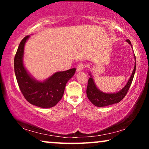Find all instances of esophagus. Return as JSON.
I'll use <instances>...</instances> for the list:
<instances>
[{
    "mask_svg": "<svg viewBox=\"0 0 149 149\" xmlns=\"http://www.w3.org/2000/svg\"><path fill=\"white\" fill-rule=\"evenodd\" d=\"M85 67V64H83V63H80V64H79L78 66H77V70L78 72H79V71H81L82 70H83V68H84Z\"/></svg>",
    "mask_w": 149,
    "mask_h": 149,
    "instance_id": "34e87169",
    "label": "esophagus"
}]
</instances>
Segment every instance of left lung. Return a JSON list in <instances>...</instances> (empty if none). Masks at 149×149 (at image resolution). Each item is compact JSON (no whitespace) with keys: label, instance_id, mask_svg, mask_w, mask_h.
<instances>
[{"label":"left lung","instance_id":"obj_1","mask_svg":"<svg viewBox=\"0 0 149 149\" xmlns=\"http://www.w3.org/2000/svg\"><path fill=\"white\" fill-rule=\"evenodd\" d=\"M126 40H127V42H128V43H130V45L132 44L129 39H127ZM136 67V61L135 62L134 69L127 83L121 91L115 93H106L100 91L97 88L96 86H95L94 81H93V79L91 78V74H89L91 77L88 79V83H87V87L86 90L87 95L88 99L93 105L96 106L97 107H107V106L119 102L120 101H121L125 97L127 93L128 92V90H129L130 86H131V84L134 77V74H135Z\"/></svg>","mask_w":149,"mask_h":149}]
</instances>
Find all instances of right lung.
Returning <instances> with one entry per match:
<instances>
[{
  "label": "right lung",
  "mask_w": 149,
  "mask_h": 149,
  "mask_svg": "<svg viewBox=\"0 0 149 149\" xmlns=\"http://www.w3.org/2000/svg\"><path fill=\"white\" fill-rule=\"evenodd\" d=\"M29 36L20 42L14 58V70L18 85L26 100L40 108L54 107L62 99L66 83L74 75L76 68L57 72L43 82L32 78L24 68L23 56L24 45Z\"/></svg>",
  "instance_id": "right-lung-1"
}]
</instances>
